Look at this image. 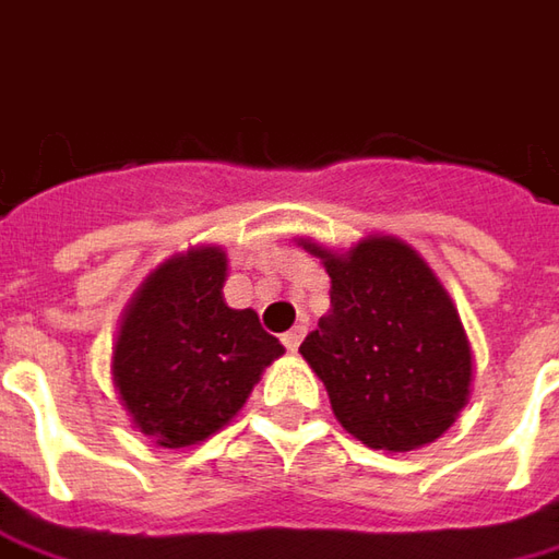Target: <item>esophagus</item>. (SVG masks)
<instances>
[{"mask_svg": "<svg viewBox=\"0 0 559 559\" xmlns=\"http://www.w3.org/2000/svg\"><path fill=\"white\" fill-rule=\"evenodd\" d=\"M301 338H305V326H295V330H289V333L283 335V345H286L289 352H298Z\"/></svg>", "mask_w": 559, "mask_h": 559, "instance_id": "1", "label": "esophagus"}]
</instances>
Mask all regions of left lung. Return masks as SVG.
Wrapping results in <instances>:
<instances>
[{"mask_svg": "<svg viewBox=\"0 0 559 559\" xmlns=\"http://www.w3.org/2000/svg\"><path fill=\"white\" fill-rule=\"evenodd\" d=\"M330 273V313L301 342L335 419L373 451H414L444 436L473 392V345L457 305L395 236L348 251L298 239Z\"/></svg>", "mask_w": 559, "mask_h": 559, "instance_id": "obj_1", "label": "left lung"}]
</instances>
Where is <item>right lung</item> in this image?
Segmentation results:
<instances>
[{"mask_svg": "<svg viewBox=\"0 0 559 559\" xmlns=\"http://www.w3.org/2000/svg\"><path fill=\"white\" fill-rule=\"evenodd\" d=\"M226 251L195 246L145 276L120 317L111 382L133 429L158 448L199 444L242 411L286 348L224 298Z\"/></svg>", "mask_w": 559, "mask_h": 559, "instance_id": "obj_1", "label": "right lung"}]
</instances>
